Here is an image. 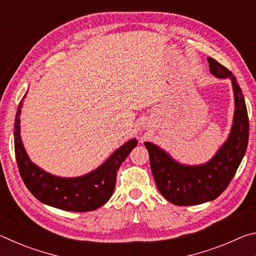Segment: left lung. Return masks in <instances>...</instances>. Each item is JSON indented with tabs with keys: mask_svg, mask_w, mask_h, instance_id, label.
I'll return each instance as SVG.
<instances>
[{
	"mask_svg": "<svg viewBox=\"0 0 256 256\" xmlns=\"http://www.w3.org/2000/svg\"><path fill=\"white\" fill-rule=\"evenodd\" d=\"M211 74L232 81L235 110L230 133L209 162L185 164L151 142H144L156 185L167 201L175 206H196L218 198L230 183L248 144V116L244 96L236 78L227 68L208 58Z\"/></svg>",
	"mask_w": 256,
	"mask_h": 256,
	"instance_id": "8db88e82",
	"label": "left lung"
}]
</instances>
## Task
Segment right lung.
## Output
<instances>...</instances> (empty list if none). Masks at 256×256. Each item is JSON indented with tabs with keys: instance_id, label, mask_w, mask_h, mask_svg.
Masks as SVG:
<instances>
[{
	"instance_id": "1",
	"label": "right lung",
	"mask_w": 256,
	"mask_h": 256,
	"mask_svg": "<svg viewBox=\"0 0 256 256\" xmlns=\"http://www.w3.org/2000/svg\"><path fill=\"white\" fill-rule=\"evenodd\" d=\"M26 94L16 114L14 151L21 178L28 190L40 202L66 211L86 212L105 204L114 192L118 168L136 146V138L125 142L100 166L88 174L76 177H60L50 174L30 160L21 140L20 114Z\"/></svg>"
}]
</instances>
